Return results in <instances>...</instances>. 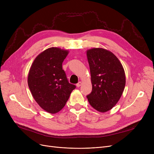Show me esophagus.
<instances>
[{
  "mask_svg": "<svg viewBox=\"0 0 154 154\" xmlns=\"http://www.w3.org/2000/svg\"><path fill=\"white\" fill-rule=\"evenodd\" d=\"M81 85H82V82H79L77 83V84H76L77 87H80Z\"/></svg>",
  "mask_w": 154,
  "mask_h": 154,
  "instance_id": "1",
  "label": "esophagus"
}]
</instances>
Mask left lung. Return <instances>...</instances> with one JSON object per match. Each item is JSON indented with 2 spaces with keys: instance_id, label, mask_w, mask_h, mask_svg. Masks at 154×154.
<instances>
[{
  "instance_id": "8db88e82",
  "label": "left lung",
  "mask_w": 154,
  "mask_h": 154,
  "mask_svg": "<svg viewBox=\"0 0 154 154\" xmlns=\"http://www.w3.org/2000/svg\"><path fill=\"white\" fill-rule=\"evenodd\" d=\"M87 56L92 85L87 100L93 108L105 112L112 109L123 94L124 69L118 58L106 49L93 48L87 51Z\"/></svg>"
}]
</instances>
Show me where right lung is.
Returning <instances> with one entry per match:
<instances>
[{
    "instance_id": "obj_1",
    "label": "right lung",
    "mask_w": 154,
    "mask_h": 154,
    "mask_svg": "<svg viewBox=\"0 0 154 154\" xmlns=\"http://www.w3.org/2000/svg\"><path fill=\"white\" fill-rule=\"evenodd\" d=\"M68 51L58 48L45 50L37 57L30 68L28 86L41 108L54 114L66 105L76 85L70 83L62 69Z\"/></svg>"
}]
</instances>
